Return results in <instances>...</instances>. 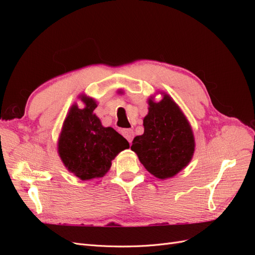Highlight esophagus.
<instances>
[{"instance_id": "1", "label": "esophagus", "mask_w": 255, "mask_h": 255, "mask_svg": "<svg viewBox=\"0 0 255 255\" xmlns=\"http://www.w3.org/2000/svg\"><path fill=\"white\" fill-rule=\"evenodd\" d=\"M121 134L126 137V139H127L129 143H132L133 138H134V132H133V129H130V128H123V129H121Z\"/></svg>"}]
</instances>
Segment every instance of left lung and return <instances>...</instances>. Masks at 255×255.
<instances>
[{"instance_id": "8db88e82", "label": "left lung", "mask_w": 255, "mask_h": 255, "mask_svg": "<svg viewBox=\"0 0 255 255\" xmlns=\"http://www.w3.org/2000/svg\"><path fill=\"white\" fill-rule=\"evenodd\" d=\"M143 119L144 133L136 136L130 146L144 168L158 179L180 172L190 161L195 139L187 119L173 100L165 95L160 102L149 100Z\"/></svg>"}]
</instances>
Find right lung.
Returning <instances> with one entry per match:
<instances>
[{
  "label": "right lung",
  "mask_w": 255,
  "mask_h": 255,
  "mask_svg": "<svg viewBox=\"0 0 255 255\" xmlns=\"http://www.w3.org/2000/svg\"><path fill=\"white\" fill-rule=\"evenodd\" d=\"M85 106L73 105L64 122L58 140V153L68 170L81 180L102 177L116 155L129 144L113 128H103L94 111L96 102L84 98Z\"/></svg>",
  "instance_id": "right-lung-1"
}]
</instances>
